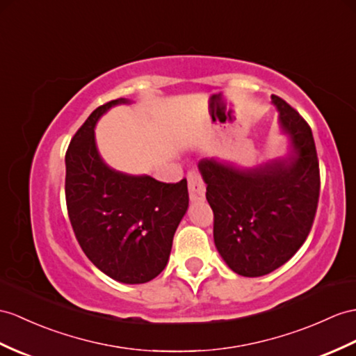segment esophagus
Returning a JSON list of instances; mask_svg holds the SVG:
<instances>
[{"label":"esophagus","instance_id":"1","mask_svg":"<svg viewBox=\"0 0 356 356\" xmlns=\"http://www.w3.org/2000/svg\"><path fill=\"white\" fill-rule=\"evenodd\" d=\"M188 195L190 201H202L205 197V183L196 170L188 172Z\"/></svg>","mask_w":356,"mask_h":356}]
</instances>
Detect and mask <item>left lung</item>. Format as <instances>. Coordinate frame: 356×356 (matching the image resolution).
<instances>
[{
	"instance_id": "left-lung-1",
	"label": "left lung",
	"mask_w": 356,
	"mask_h": 356,
	"mask_svg": "<svg viewBox=\"0 0 356 356\" xmlns=\"http://www.w3.org/2000/svg\"><path fill=\"white\" fill-rule=\"evenodd\" d=\"M281 131L290 149L252 169L202 159L199 172L214 213V245L232 272L248 278L285 264L307 240L314 222L320 170L311 128L276 95Z\"/></svg>"
}]
</instances>
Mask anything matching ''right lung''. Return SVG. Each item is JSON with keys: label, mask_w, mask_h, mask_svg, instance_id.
<instances>
[{"label": "right lung", "mask_w": 356, "mask_h": 356, "mask_svg": "<svg viewBox=\"0 0 356 356\" xmlns=\"http://www.w3.org/2000/svg\"><path fill=\"white\" fill-rule=\"evenodd\" d=\"M118 104L129 99L119 98L93 110L69 143L66 207L90 261L111 280L143 284L168 264L173 234L188 208L187 179L166 184L106 164L95 142V127Z\"/></svg>", "instance_id": "1"}]
</instances>
